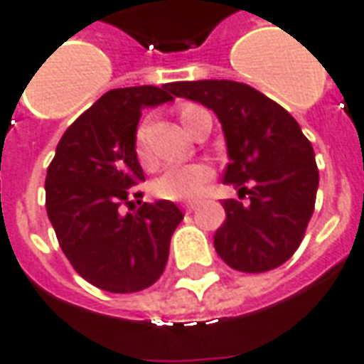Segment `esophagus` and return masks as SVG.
I'll return each mask as SVG.
<instances>
[{"label": "esophagus", "mask_w": 364, "mask_h": 364, "mask_svg": "<svg viewBox=\"0 0 364 364\" xmlns=\"http://www.w3.org/2000/svg\"><path fill=\"white\" fill-rule=\"evenodd\" d=\"M197 207H199V203H185V205H183V208H185L187 213H193Z\"/></svg>", "instance_id": "1"}]
</instances>
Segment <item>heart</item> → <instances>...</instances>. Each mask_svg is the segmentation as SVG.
I'll use <instances>...</instances> for the list:
<instances>
[{
	"mask_svg": "<svg viewBox=\"0 0 364 364\" xmlns=\"http://www.w3.org/2000/svg\"><path fill=\"white\" fill-rule=\"evenodd\" d=\"M195 108H197L195 104L183 106L181 112H179L183 124H187ZM136 156H138L141 165H146V167L151 165V156L144 146V132L141 129L136 136ZM213 177H215V169L205 161L169 165L167 169H164V173L154 181L151 191H154V195L167 200H195L205 193L208 183L213 181Z\"/></svg>",
	"mask_w": 364,
	"mask_h": 364,
	"instance_id": "heart-1",
	"label": "heart"
}]
</instances>
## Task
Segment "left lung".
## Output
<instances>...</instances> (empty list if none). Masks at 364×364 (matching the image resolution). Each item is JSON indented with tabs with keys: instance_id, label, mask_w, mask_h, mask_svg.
Returning a JSON list of instances; mask_svg holds the SVG:
<instances>
[{
	"instance_id": "8db88e82",
	"label": "left lung",
	"mask_w": 364,
	"mask_h": 364,
	"mask_svg": "<svg viewBox=\"0 0 364 364\" xmlns=\"http://www.w3.org/2000/svg\"><path fill=\"white\" fill-rule=\"evenodd\" d=\"M175 96L200 102L223 124L230 164L226 185L248 193V203L223 200L226 220L215 250L246 274L274 270L289 260L314 215L319 171L314 147L288 110L235 80H193L169 86ZM250 181V190L243 185Z\"/></svg>"
}]
</instances>
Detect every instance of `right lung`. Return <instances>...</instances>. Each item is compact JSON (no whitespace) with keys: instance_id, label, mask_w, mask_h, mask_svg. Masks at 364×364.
<instances>
[{"instance_id":"obj_1","label":"right lung","mask_w":364,"mask_h":364,"mask_svg":"<svg viewBox=\"0 0 364 364\" xmlns=\"http://www.w3.org/2000/svg\"><path fill=\"white\" fill-rule=\"evenodd\" d=\"M173 100L169 85L114 88L76 118L58 141L45 179V205L68 262L112 294L156 284L183 213L171 200L141 203L136 128L147 106ZM134 196L140 207L134 213Z\"/></svg>"}]
</instances>
